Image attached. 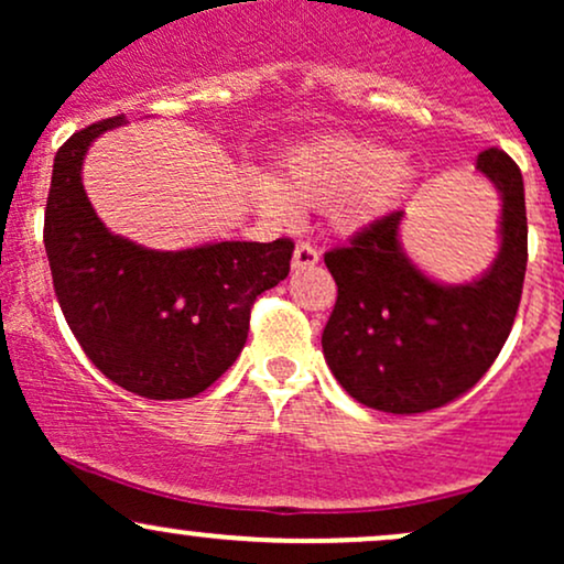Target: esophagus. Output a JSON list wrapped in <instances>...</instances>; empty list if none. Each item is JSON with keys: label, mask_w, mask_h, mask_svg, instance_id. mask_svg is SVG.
I'll use <instances>...</instances> for the list:
<instances>
[{"label": "esophagus", "mask_w": 564, "mask_h": 564, "mask_svg": "<svg viewBox=\"0 0 564 564\" xmlns=\"http://www.w3.org/2000/svg\"><path fill=\"white\" fill-rule=\"evenodd\" d=\"M318 260H321V254H318V249H315L313 243H296V249H294V257H291V268L294 270H304V268H315V264H318Z\"/></svg>", "instance_id": "obj_1"}]
</instances>
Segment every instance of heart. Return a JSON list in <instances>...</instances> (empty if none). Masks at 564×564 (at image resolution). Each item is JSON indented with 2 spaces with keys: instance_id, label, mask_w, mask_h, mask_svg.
I'll return each instance as SVG.
<instances>
[{
  "instance_id": "obj_1",
  "label": "heart",
  "mask_w": 564,
  "mask_h": 564,
  "mask_svg": "<svg viewBox=\"0 0 564 564\" xmlns=\"http://www.w3.org/2000/svg\"><path fill=\"white\" fill-rule=\"evenodd\" d=\"M416 180L419 166L408 153L371 138L326 132L291 145L281 177L251 174L249 193L275 219H296L300 206L332 204L334 228L352 236L400 209Z\"/></svg>"
}]
</instances>
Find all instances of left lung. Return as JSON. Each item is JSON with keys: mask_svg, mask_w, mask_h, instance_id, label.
I'll return each mask as SVG.
<instances>
[{"mask_svg": "<svg viewBox=\"0 0 564 564\" xmlns=\"http://www.w3.org/2000/svg\"><path fill=\"white\" fill-rule=\"evenodd\" d=\"M475 170L501 198L498 254L482 275L464 283L426 275L400 243L403 212L323 257L339 289L323 355L358 403L384 413L432 411L475 387L501 352L525 281V185L498 148L482 151Z\"/></svg>", "mask_w": 564, "mask_h": 564, "instance_id": "obj_1", "label": "left lung"}]
</instances>
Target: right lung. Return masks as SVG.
Returning a JSON list of instances; mask_svg holds the SVG:
<instances>
[{"label":"right lung","mask_w":564,"mask_h":564,"mask_svg":"<svg viewBox=\"0 0 564 564\" xmlns=\"http://www.w3.org/2000/svg\"><path fill=\"white\" fill-rule=\"evenodd\" d=\"M124 116L82 129L57 151L44 209L53 286L87 358L148 400L204 392L236 364L251 304L289 275L294 243L209 241L159 251L116 236L82 185L89 145Z\"/></svg>","instance_id":"1"}]
</instances>
